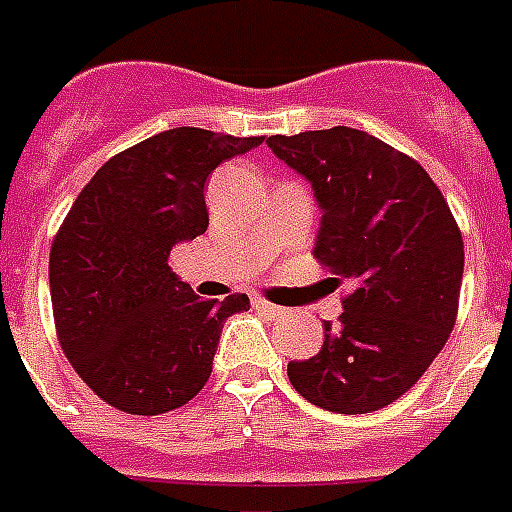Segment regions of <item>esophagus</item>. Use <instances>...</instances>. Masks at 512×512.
Returning <instances> with one entry per match:
<instances>
[{"mask_svg": "<svg viewBox=\"0 0 512 512\" xmlns=\"http://www.w3.org/2000/svg\"><path fill=\"white\" fill-rule=\"evenodd\" d=\"M252 305H255L257 311H263L265 316H281V313H284V308L268 303V300H263V297H252Z\"/></svg>", "mask_w": 512, "mask_h": 512, "instance_id": "34e87169", "label": "esophagus"}]
</instances>
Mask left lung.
<instances>
[{
	"label": "left lung",
	"instance_id": "obj_1",
	"mask_svg": "<svg viewBox=\"0 0 512 512\" xmlns=\"http://www.w3.org/2000/svg\"><path fill=\"white\" fill-rule=\"evenodd\" d=\"M268 146L313 185V255L350 284L340 324L324 321V345L289 361V382L329 412H377L420 380L452 335L465 265L457 220L428 172L369 132L271 135Z\"/></svg>",
	"mask_w": 512,
	"mask_h": 512
}]
</instances>
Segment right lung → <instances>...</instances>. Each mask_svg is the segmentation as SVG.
<instances>
[{
	"label": "right lung",
	"mask_w": 512,
	"mask_h": 512,
	"mask_svg": "<svg viewBox=\"0 0 512 512\" xmlns=\"http://www.w3.org/2000/svg\"><path fill=\"white\" fill-rule=\"evenodd\" d=\"M263 138L199 127L159 132L111 156L76 196L50 249L60 348L95 396L127 414H164L209 380L220 329L247 295L201 300L167 265L207 231L204 183Z\"/></svg>",
	"instance_id": "right-lung-1"
}]
</instances>
